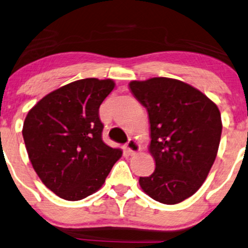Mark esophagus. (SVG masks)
I'll return each mask as SVG.
<instances>
[{
  "instance_id": "esophagus-1",
  "label": "esophagus",
  "mask_w": 248,
  "mask_h": 248,
  "mask_svg": "<svg viewBox=\"0 0 248 248\" xmlns=\"http://www.w3.org/2000/svg\"><path fill=\"white\" fill-rule=\"evenodd\" d=\"M126 150L129 155H135V153H137L140 151V144L136 142V140H128V143L126 144Z\"/></svg>"
}]
</instances>
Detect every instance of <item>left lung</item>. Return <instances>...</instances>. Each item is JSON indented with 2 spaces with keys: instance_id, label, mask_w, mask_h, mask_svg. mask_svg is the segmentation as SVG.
<instances>
[{
  "instance_id": "obj_1",
  "label": "left lung",
  "mask_w": 248,
  "mask_h": 248,
  "mask_svg": "<svg viewBox=\"0 0 248 248\" xmlns=\"http://www.w3.org/2000/svg\"><path fill=\"white\" fill-rule=\"evenodd\" d=\"M129 88L149 114V151L155 161L140 186L159 202H183L199 190L215 161L222 133L218 108L198 89L169 78L131 81Z\"/></svg>"
}]
</instances>
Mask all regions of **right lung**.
I'll return each mask as SVG.
<instances>
[{
    "label": "right lung",
    "mask_w": 248,
    "mask_h": 248,
    "mask_svg": "<svg viewBox=\"0 0 248 248\" xmlns=\"http://www.w3.org/2000/svg\"><path fill=\"white\" fill-rule=\"evenodd\" d=\"M114 86L111 79L74 81L43 97L25 119L23 137L34 170L62 199L95 193L122 155L103 142L99 119V106Z\"/></svg>",
    "instance_id": "1"
}]
</instances>
